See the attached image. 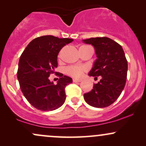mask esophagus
<instances>
[{
	"mask_svg": "<svg viewBox=\"0 0 146 146\" xmlns=\"http://www.w3.org/2000/svg\"><path fill=\"white\" fill-rule=\"evenodd\" d=\"M73 82L77 83V82H81L82 80H77V79H73Z\"/></svg>",
	"mask_w": 146,
	"mask_h": 146,
	"instance_id": "esophagus-1",
	"label": "esophagus"
}]
</instances>
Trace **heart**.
<instances>
[{
	"instance_id": "1",
	"label": "heart",
	"mask_w": 146,
	"mask_h": 146,
	"mask_svg": "<svg viewBox=\"0 0 146 146\" xmlns=\"http://www.w3.org/2000/svg\"><path fill=\"white\" fill-rule=\"evenodd\" d=\"M85 71H86V68L84 66H69L65 68V73L75 78H81Z\"/></svg>"
}]
</instances>
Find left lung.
I'll list each match as a JSON object with an SVG mask.
<instances>
[{"label":"left lung","instance_id":"8db88e82","mask_svg":"<svg viewBox=\"0 0 146 146\" xmlns=\"http://www.w3.org/2000/svg\"><path fill=\"white\" fill-rule=\"evenodd\" d=\"M94 46L97 60L88 73L90 76H101L93 89L84 94L88 104L95 108H105L114 103L124 88L128 62L121 46L106 37L83 40Z\"/></svg>","mask_w":146,"mask_h":146}]
</instances>
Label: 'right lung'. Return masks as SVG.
Returning a JSON list of instances; mask_svg holds the SVG:
<instances>
[{
    "mask_svg": "<svg viewBox=\"0 0 146 146\" xmlns=\"http://www.w3.org/2000/svg\"><path fill=\"white\" fill-rule=\"evenodd\" d=\"M73 39L43 36L29 42L22 53L18 63L17 78L20 87L27 101L42 111L60 108L66 100L65 87L73 80L58 73L57 85L48 80L58 66V55Z\"/></svg>",
    "mask_w": 146,
    "mask_h": 146,
    "instance_id": "add662e5",
    "label": "right lung"
}]
</instances>
